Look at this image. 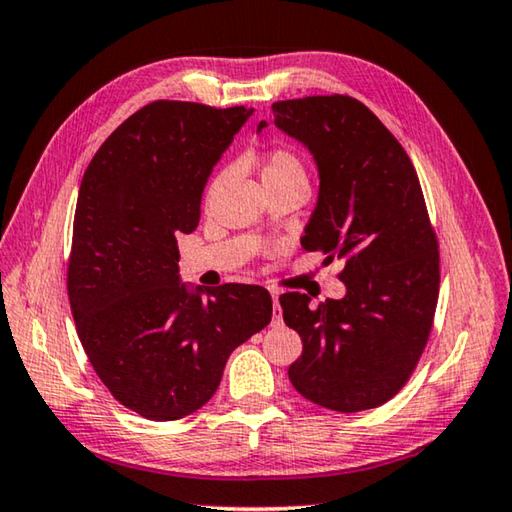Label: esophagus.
<instances>
[{"mask_svg": "<svg viewBox=\"0 0 512 512\" xmlns=\"http://www.w3.org/2000/svg\"><path fill=\"white\" fill-rule=\"evenodd\" d=\"M273 296V323H280L282 314H280V296H277V291L271 293Z\"/></svg>", "mask_w": 512, "mask_h": 512, "instance_id": "esophagus-1", "label": "esophagus"}]
</instances>
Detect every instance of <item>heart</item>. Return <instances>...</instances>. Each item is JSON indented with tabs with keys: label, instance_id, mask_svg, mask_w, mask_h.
Listing matches in <instances>:
<instances>
[{
	"label": "heart",
	"instance_id": "obj_1",
	"mask_svg": "<svg viewBox=\"0 0 512 512\" xmlns=\"http://www.w3.org/2000/svg\"><path fill=\"white\" fill-rule=\"evenodd\" d=\"M287 176L307 178L305 164H302V160L293 151L277 146V149H273L266 155V160L262 164V180L268 183V180L287 178Z\"/></svg>",
	"mask_w": 512,
	"mask_h": 512
}]
</instances>
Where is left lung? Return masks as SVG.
<instances>
[{
    "mask_svg": "<svg viewBox=\"0 0 512 512\" xmlns=\"http://www.w3.org/2000/svg\"><path fill=\"white\" fill-rule=\"evenodd\" d=\"M275 126L314 155L320 189L300 244L341 259V300L280 296L302 339L289 379L339 413L400 393L429 341L440 287L438 239L413 162L361 101L332 94L273 103ZM266 121H259L262 131Z\"/></svg>",
    "mask_w": 512,
    "mask_h": 512,
    "instance_id": "1",
    "label": "left lung"
}]
</instances>
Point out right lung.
Masks as SVG:
<instances>
[{
	"label": "right lung",
	"instance_id": "right-lung-1",
	"mask_svg": "<svg viewBox=\"0 0 512 512\" xmlns=\"http://www.w3.org/2000/svg\"><path fill=\"white\" fill-rule=\"evenodd\" d=\"M253 110L153 101L94 153L74 214L67 296L94 372L126 409L178 420L221 384L225 361L271 323L257 284L189 291L180 232L196 230L207 178Z\"/></svg>",
	"mask_w": 512,
	"mask_h": 512
}]
</instances>
